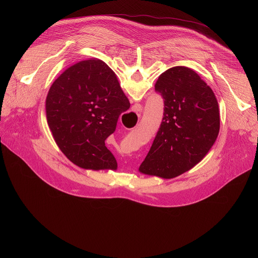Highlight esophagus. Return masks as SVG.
Returning <instances> with one entry per match:
<instances>
[{
    "mask_svg": "<svg viewBox=\"0 0 258 258\" xmlns=\"http://www.w3.org/2000/svg\"><path fill=\"white\" fill-rule=\"evenodd\" d=\"M142 110H143V106H142L141 104H136V105H134V106H133V111H134V112H136V113H137V115H138L139 117L141 116Z\"/></svg>",
    "mask_w": 258,
    "mask_h": 258,
    "instance_id": "1",
    "label": "esophagus"
}]
</instances>
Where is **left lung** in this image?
Listing matches in <instances>:
<instances>
[{"label": "left lung", "instance_id": "left-lung-1", "mask_svg": "<svg viewBox=\"0 0 258 258\" xmlns=\"http://www.w3.org/2000/svg\"><path fill=\"white\" fill-rule=\"evenodd\" d=\"M155 91L164 101L163 118L139 170L172 178L194 167L211 149L219 132L218 103L211 88L185 66L164 71Z\"/></svg>", "mask_w": 258, "mask_h": 258}]
</instances>
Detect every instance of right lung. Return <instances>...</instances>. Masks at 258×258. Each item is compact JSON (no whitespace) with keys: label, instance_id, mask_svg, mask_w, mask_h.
I'll use <instances>...</instances> for the list:
<instances>
[{"label":"right lung","instance_id":"1","mask_svg":"<svg viewBox=\"0 0 258 258\" xmlns=\"http://www.w3.org/2000/svg\"><path fill=\"white\" fill-rule=\"evenodd\" d=\"M130 106L113 70L102 60L89 59L53 83L46 99L47 121L71 162L85 169L115 170L117 162L105 140Z\"/></svg>","mask_w":258,"mask_h":258}]
</instances>
